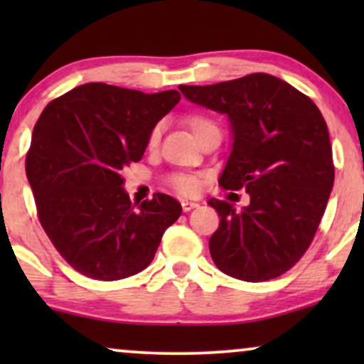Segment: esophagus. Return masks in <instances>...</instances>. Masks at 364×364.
<instances>
[{"mask_svg": "<svg viewBox=\"0 0 364 364\" xmlns=\"http://www.w3.org/2000/svg\"><path fill=\"white\" fill-rule=\"evenodd\" d=\"M198 203L193 202V200H182V208L183 212H191L192 208H197Z\"/></svg>", "mask_w": 364, "mask_h": 364, "instance_id": "1", "label": "esophagus"}]
</instances>
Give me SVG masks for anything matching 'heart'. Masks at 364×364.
I'll return each mask as SVG.
<instances>
[{
  "mask_svg": "<svg viewBox=\"0 0 364 364\" xmlns=\"http://www.w3.org/2000/svg\"><path fill=\"white\" fill-rule=\"evenodd\" d=\"M186 122H187L188 129H191V131H192L193 136L197 137V141L200 137L205 136L208 131L218 129L217 124L213 122L210 117L203 116V114H191V116L186 117ZM159 139H161V126H156V127L152 129L151 134H149V137H147L149 149L157 147ZM172 183H173V186H176L177 191L182 192V193H192V192H196V188H197V181H196V178L187 177V176L173 177Z\"/></svg>",
  "mask_w": 364,
  "mask_h": 364,
  "instance_id": "b5f03b06",
  "label": "heart"
}]
</instances>
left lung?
I'll return each mask as SVG.
<instances>
[{
  "label": "left lung",
  "instance_id": "1",
  "mask_svg": "<svg viewBox=\"0 0 364 364\" xmlns=\"http://www.w3.org/2000/svg\"><path fill=\"white\" fill-rule=\"evenodd\" d=\"M178 89L191 102L228 117L232 152L218 183L250 196L242 210L208 200L220 217L208 242L213 263L243 282L283 275L310 247L335 182L320 109L265 73Z\"/></svg>",
  "mask_w": 364,
  "mask_h": 364
}]
</instances>
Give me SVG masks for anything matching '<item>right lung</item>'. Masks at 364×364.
Masks as SVG:
<instances>
[{"instance_id":"add662e5","label":"right lung","mask_w":364,"mask_h":364,"mask_svg":"<svg viewBox=\"0 0 364 364\" xmlns=\"http://www.w3.org/2000/svg\"><path fill=\"white\" fill-rule=\"evenodd\" d=\"M178 101L173 89L144 94L87 82L44 107L26 176L44 232L74 270L102 282L136 275L181 217V203L166 193L132 205L121 176Z\"/></svg>"}]
</instances>
